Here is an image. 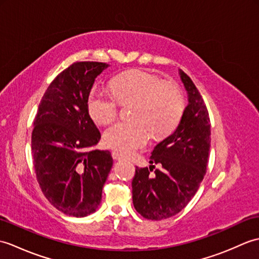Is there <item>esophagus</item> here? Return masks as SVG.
<instances>
[{
    "instance_id": "34e87169",
    "label": "esophagus",
    "mask_w": 259,
    "mask_h": 259,
    "mask_svg": "<svg viewBox=\"0 0 259 259\" xmlns=\"http://www.w3.org/2000/svg\"><path fill=\"white\" fill-rule=\"evenodd\" d=\"M111 156H112V158H113V159H115V160H120V159H123V157L121 156L120 153H118L117 151H112Z\"/></svg>"
}]
</instances>
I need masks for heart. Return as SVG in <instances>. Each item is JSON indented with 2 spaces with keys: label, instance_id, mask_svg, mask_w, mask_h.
I'll return each mask as SVG.
<instances>
[{
  "label": "heart",
  "instance_id": "heart-1",
  "mask_svg": "<svg viewBox=\"0 0 259 259\" xmlns=\"http://www.w3.org/2000/svg\"><path fill=\"white\" fill-rule=\"evenodd\" d=\"M112 92L95 88L88 98V111L95 122L106 124L119 110V101L137 100L133 115L104 131L103 141L109 148L124 155L145 147L153 134L158 137L171 133L184 111V101L177 88L163 83L157 74L134 70L111 81Z\"/></svg>",
  "mask_w": 259,
  "mask_h": 259
}]
</instances>
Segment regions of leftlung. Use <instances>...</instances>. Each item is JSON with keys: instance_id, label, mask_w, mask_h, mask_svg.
<instances>
[{"instance_id": "1", "label": "left lung", "mask_w": 259, "mask_h": 259, "mask_svg": "<svg viewBox=\"0 0 259 259\" xmlns=\"http://www.w3.org/2000/svg\"><path fill=\"white\" fill-rule=\"evenodd\" d=\"M180 79L188 95V106L174 134L155 147L150 163H161L151 176V167H136L133 201L142 217L161 221L188 205L206 174L210 149V120L194 82L183 70Z\"/></svg>"}]
</instances>
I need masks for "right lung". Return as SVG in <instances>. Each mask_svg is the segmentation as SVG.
I'll return each instance as SVG.
<instances>
[{"instance_id":"1","label":"right lung","mask_w":259,"mask_h":259,"mask_svg":"<svg viewBox=\"0 0 259 259\" xmlns=\"http://www.w3.org/2000/svg\"><path fill=\"white\" fill-rule=\"evenodd\" d=\"M108 67L85 61L63 70L42 97L33 123L37 183L51 205L68 216L85 217L97 210L113 163L108 150H89L101 135L88 111V98Z\"/></svg>"}]
</instances>
